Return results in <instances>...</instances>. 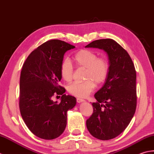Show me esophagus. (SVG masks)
I'll return each instance as SVG.
<instances>
[{
  "label": "esophagus",
  "instance_id": "obj_1",
  "mask_svg": "<svg viewBox=\"0 0 154 154\" xmlns=\"http://www.w3.org/2000/svg\"><path fill=\"white\" fill-rule=\"evenodd\" d=\"M76 101H77V102H78V103H80V102H84V101H85V100H84V99H82V98H76Z\"/></svg>",
  "mask_w": 154,
  "mask_h": 154
}]
</instances>
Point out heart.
I'll use <instances>...</instances> for the list:
<instances>
[{
	"label": "heart",
	"instance_id": "1",
	"mask_svg": "<svg viewBox=\"0 0 154 154\" xmlns=\"http://www.w3.org/2000/svg\"><path fill=\"white\" fill-rule=\"evenodd\" d=\"M74 60L78 68L85 69L84 82H75L68 87L70 94L79 98H86L95 88V83L100 85L107 79L109 72V64L108 59L98 56L95 52L88 49H82L75 53ZM62 78L70 82L73 79L74 67L70 60L65 58L60 65Z\"/></svg>",
	"mask_w": 154,
	"mask_h": 154
}]
</instances>
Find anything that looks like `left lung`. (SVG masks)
<instances>
[{
    "mask_svg": "<svg viewBox=\"0 0 154 154\" xmlns=\"http://www.w3.org/2000/svg\"><path fill=\"white\" fill-rule=\"evenodd\" d=\"M86 47L103 49L109 64L107 79L94 94L97 102L92 103L93 114L86 126L97 139H113L125 130L136 112V69L129 54L114 40H96Z\"/></svg>",
    "mask_w": 154,
    "mask_h": 154,
    "instance_id": "obj_1",
    "label": "left lung"
}]
</instances>
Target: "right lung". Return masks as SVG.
Returning a JSON list of instances; mask_svg holds the SVG:
<instances>
[{"label": "right lung", "mask_w": 154, "mask_h": 154, "mask_svg": "<svg viewBox=\"0 0 154 154\" xmlns=\"http://www.w3.org/2000/svg\"><path fill=\"white\" fill-rule=\"evenodd\" d=\"M74 48L60 40H48L30 53L22 68L20 114L31 132L40 138L60 136L66 126L67 111L76 103V98L64 94L65 88L58 85L64 55ZM54 95H62L60 103L51 100Z\"/></svg>", "instance_id": "1"}]
</instances>
